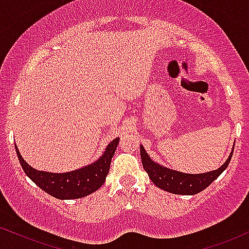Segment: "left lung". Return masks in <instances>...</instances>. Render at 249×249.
Instances as JSON below:
<instances>
[{"mask_svg":"<svg viewBox=\"0 0 249 249\" xmlns=\"http://www.w3.org/2000/svg\"><path fill=\"white\" fill-rule=\"evenodd\" d=\"M233 150L227 161L216 170L202 173V174H186V173L166 168L156 163L149 158L143 146H140L142 166L148 173V177L153 181V183L163 191L181 195H194L207 188L213 181L220 177L223 170L227 168L233 155Z\"/></svg>","mask_w":249,"mask_h":249,"instance_id":"8db88e82","label":"left lung"}]
</instances>
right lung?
I'll return each mask as SVG.
<instances>
[{
  "instance_id": "right-lung-1",
  "label": "right lung",
  "mask_w": 249,
  "mask_h": 249,
  "mask_svg": "<svg viewBox=\"0 0 249 249\" xmlns=\"http://www.w3.org/2000/svg\"><path fill=\"white\" fill-rule=\"evenodd\" d=\"M119 138L110 142L103 155L97 161L83 168L68 173H49L36 170L23 160L15 144L16 154L27 177L34 181L42 191L60 200H71L85 197L101 187L109 172L111 158L115 153Z\"/></svg>"
}]
</instances>
